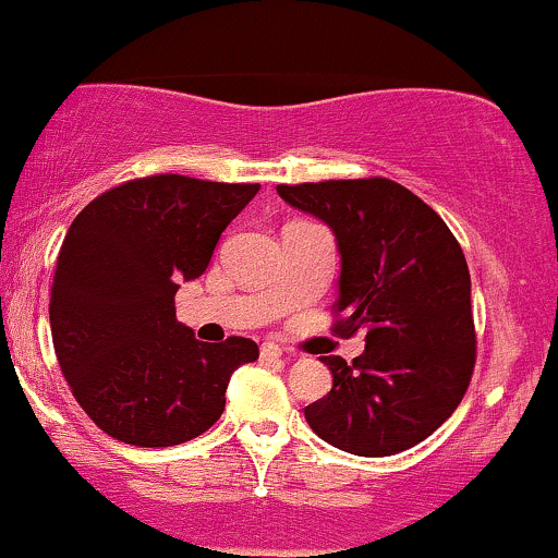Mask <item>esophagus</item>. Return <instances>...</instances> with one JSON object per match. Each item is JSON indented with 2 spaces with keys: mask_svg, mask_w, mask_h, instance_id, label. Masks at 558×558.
<instances>
[{
  "mask_svg": "<svg viewBox=\"0 0 558 558\" xmlns=\"http://www.w3.org/2000/svg\"><path fill=\"white\" fill-rule=\"evenodd\" d=\"M260 357H264V360H279L281 357V347L277 342H264V344H260Z\"/></svg>",
  "mask_w": 558,
  "mask_h": 558,
  "instance_id": "esophagus-1",
  "label": "esophagus"
}]
</instances>
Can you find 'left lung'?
Here are the masks:
<instances>
[{"instance_id":"obj_1","label":"left lung","mask_w":558,"mask_h":558,"mask_svg":"<svg viewBox=\"0 0 558 558\" xmlns=\"http://www.w3.org/2000/svg\"><path fill=\"white\" fill-rule=\"evenodd\" d=\"M333 229L342 253L331 329H365L347 365L324 357L333 386L305 421L331 447L389 457L428 438L460 408L475 368L470 271L447 221L386 177L277 185Z\"/></svg>"}]
</instances>
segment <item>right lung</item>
Here are the masks:
<instances>
[{
	"instance_id": "add662e5",
	"label": "right lung",
	"mask_w": 558,
	"mask_h": 558,
	"mask_svg": "<svg viewBox=\"0 0 558 558\" xmlns=\"http://www.w3.org/2000/svg\"><path fill=\"white\" fill-rule=\"evenodd\" d=\"M258 190L150 174L75 216L51 281V339L72 397L104 434L146 449L206 434L232 373L258 360L253 339L198 342L174 316L180 281L206 271Z\"/></svg>"
}]
</instances>
